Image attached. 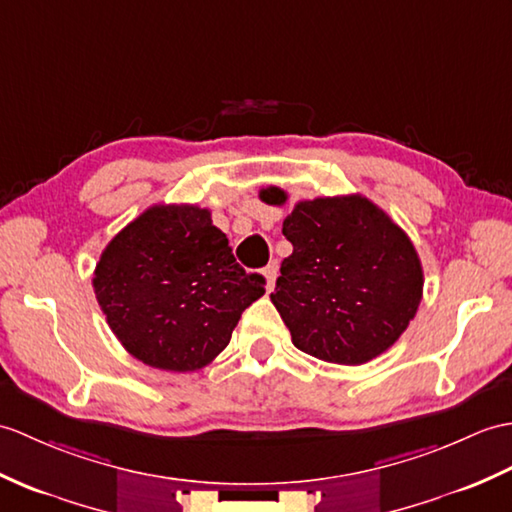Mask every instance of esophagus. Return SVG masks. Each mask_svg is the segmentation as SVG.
<instances>
[{
  "instance_id": "34e87169",
  "label": "esophagus",
  "mask_w": 512,
  "mask_h": 512,
  "mask_svg": "<svg viewBox=\"0 0 512 512\" xmlns=\"http://www.w3.org/2000/svg\"><path fill=\"white\" fill-rule=\"evenodd\" d=\"M277 272H279V268H277L275 261H272V264H268V266L264 268V277H266V290H268V292H270L272 288H275Z\"/></svg>"
}]
</instances>
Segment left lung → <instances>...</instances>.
I'll return each instance as SVG.
<instances>
[{
    "label": "left lung",
    "mask_w": 512,
    "mask_h": 512,
    "mask_svg": "<svg viewBox=\"0 0 512 512\" xmlns=\"http://www.w3.org/2000/svg\"><path fill=\"white\" fill-rule=\"evenodd\" d=\"M259 198L283 205L266 187ZM292 255L270 294L296 349L358 366L408 329L423 296V268L410 237L371 200L351 194L296 202L283 220Z\"/></svg>",
    "instance_id": "8db88e82"
}]
</instances>
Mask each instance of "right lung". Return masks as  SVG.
<instances>
[{
	"instance_id": "right-lung-1",
	"label": "right lung",
	"mask_w": 512,
	"mask_h": 512,
	"mask_svg": "<svg viewBox=\"0 0 512 512\" xmlns=\"http://www.w3.org/2000/svg\"><path fill=\"white\" fill-rule=\"evenodd\" d=\"M264 277L237 264L209 209L154 205L100 255L93 290L124 349L152 368L187 373L227 347Z\"/></svg>"
}]
</instances>
